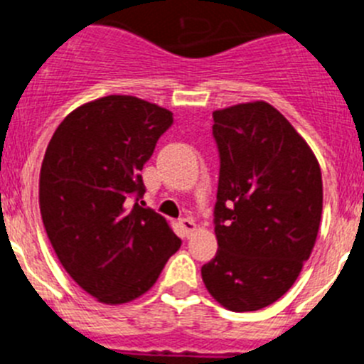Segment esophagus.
I'll return each instance as SVG.
<instances>
[{
  "label": "esophagus",
  "instance_id": "obj_1",
  "mask_svg": "<svg viewBox=\"0 0 364 364\" xmlns=\"http://www.w3.org/2000/svg\"><path fill=\"white\" fill-rule=\"evenodd\" d=\"M179 225H181V230L185 232L186 235L194 234V232L198 230V225H196V221H194V219H190V218L179 219Z\"/></svg>",
  "mask_w": 364,
  "mask_h": 364
}]
</instances>
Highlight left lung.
I'll use <instances>...</instances> for the list:
<instances>
[{"mask_svg": "<svg viewBox=\"0 0 364 364\" xmlns=\"http://www.w3.org/2000/svg\"><path fill=\"white\" fill-rule=\"evenodd\" d=\"M221 158L206 290L232 312H254L290 290L312 254L323 212L316 154L267 101L214 112Z\"/></svg>", "mask_w": 364, "mask_h": 364, "instance_id": "1", "label": "left lung"}]
</instances>
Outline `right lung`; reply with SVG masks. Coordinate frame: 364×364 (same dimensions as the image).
I'll list each match as a JSON object with an SVG mask.
<instances>
[{
    "label": "right lung",
    "instance_id": "add662e5",
    "mask_svg": "<svg viewBox=\"0 0 364 364\" xmlns=\"http://www.w3.org/2000/svg\"><path fill=\"white\" fill-rule=\"evenodd\" d=\"M172 125V112L136 96H105L60 123L39 172V210L68 276L105 304L146 294L181 247L163 215L129 196Z\"/></svg>",
    "mask_w": 364,
    "mask_h": 364
}]
</instances>
